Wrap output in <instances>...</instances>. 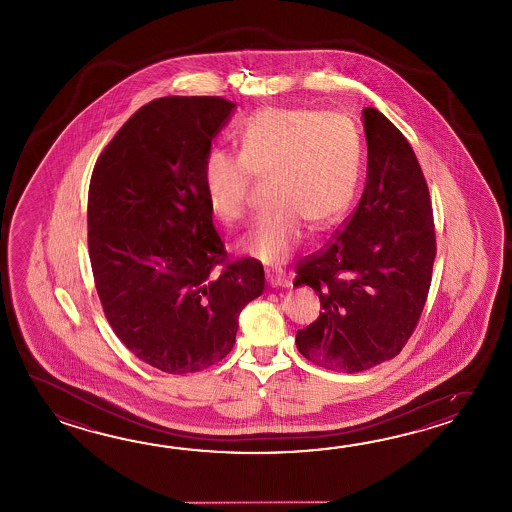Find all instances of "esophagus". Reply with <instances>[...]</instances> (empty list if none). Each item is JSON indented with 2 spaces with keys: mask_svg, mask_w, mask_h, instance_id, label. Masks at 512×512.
I'll use <instances>...</instances> for the list:
<instances>
[{
  "mask_svg": "<svg viewBox=\"0 0 512 512\" xmlns=\"http://www.w3.org/2000/svg\"><path fill=\"white\" fill-rule=\"evenodd\" d=\"M267 283L271 285V287H289L291 285V280L283 274V272L278 271H267Z\"/></svg>",
  "mask_w": 512,
  "mask_h": 512,
  "instance_id": "1",
  "label": "esophagus"
}]
</instances>
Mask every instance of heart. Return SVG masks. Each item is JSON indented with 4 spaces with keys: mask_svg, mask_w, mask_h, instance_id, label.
<instances>
[{
    "mask_svg": "<svg viewBox=\"0 0 512 512\" xmlns=\"http://www.w3.org/2000/svg\"><path fill=\"white\" fill-rule=\"evenodd\" d=\"M362 172L359 133L337 113L316 109L256 111L240 130V153L212 150L203 188L212 212L243 221L254 181H271L274 208L245 236L243 247L265 263H283L304 240L305 225L322 230L348 212Z\"/></svg>",
    "mask_w": 512,
    "mask_h": 512,
    "instance_id": "obj_1",
    "label": "heart"
}]
</instances>
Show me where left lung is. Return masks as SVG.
<instances>
[{"label":"left lung","mask_w":512,"mask_h":512,"mask_svg":"<svg viewBox=\"0 0 512 512\" xmlns=\"http://www.w3.org/2000/svg\"><path fill=\"white\" fill-rule=\"evenodd\" d=\"M368 177L353 214L320 251L296 263L294 285L313 287L322 313L296 331L316 366L359 373L401 353L426 304L435 260L434 212L410 142L366 108Z\"/></svg>","instance_id":"obj_1"}]
</instances>
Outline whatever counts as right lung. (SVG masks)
Returning a JSON list of instances; mask_svg holds the SVG:
<instances>
[{"label": "right lung", "mask_w": 512, "mask_h": 512, "mask_svg": "<svg viewBox=\"0 0 512 512\" xmlns=\"http://www.w3.org/2000/svg\"><path fill=\"white\" fill-rule=\"evenodd\" d=\"M234 108L221 97L155 98L109 141L89 183L104 315L137 359L172 375L225 359L241 309L265 287L260 261L229 260L203 188L212 139Z\"/></svg>", "instance_id": "add662e5"}]
</instances>
